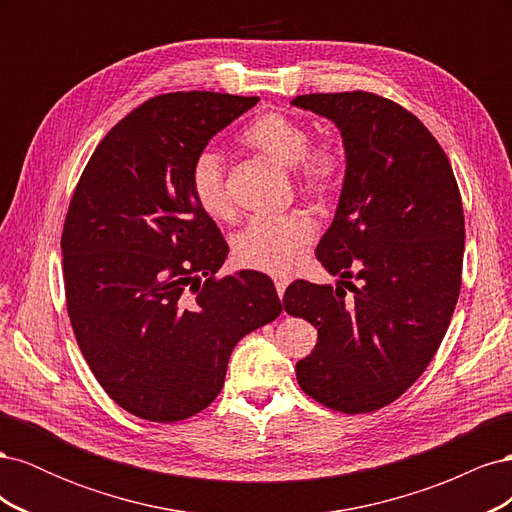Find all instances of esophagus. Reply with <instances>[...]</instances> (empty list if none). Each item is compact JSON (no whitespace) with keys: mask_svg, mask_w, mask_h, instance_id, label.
<instances>
[{"mask_svg":"<svg viewBox=\"0 0 512 512\" xmlns=\"http://www.w3.org/2000/svg\"><path fill=\"white\" fill-rule=\"evenodd\" d=\"M273 282H275V290H277V294H280V299L284 297V292H286V288H288V284H290V277H286V275H275L273 277Z\"/></svg>","mask_w":512,"mask_h":512,"instance_id":"obj_1","label":"esophagus"}]
</instances>
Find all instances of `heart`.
<instances>
[{"label": "heart", "mask_w": 512, "mask_h": 512, "mask_svg": "<svg viewBox=\"0 0 512 512\" xmlns=\"http://www.w3.org/2000/svg\"><path fill=\"white\" fill-rule=\"evenodd\" d=\"M243 141L258 149L262 156L294 166L303 190L318 198L337 190L344 177V153L333 141L309 144V132L303 123L284 113H262L243 132ZM190 188L198 207L215 220L232 215V196L226 185V166L220 151L211 147L196 153L190 166ZM316 237V224L305 213L284 218H258L235 239V256L241 265L267 271L288 273L299 265L309 243Z\"/></svg>", "instance_id": "b5f03b06"}]
</instances>
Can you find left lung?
I'll return each instance as SVG.
<instances>
[{
  "mask_svg": "<svg viewBox=\"0 0 512 512\" xmlns=\"http://www.w3.org/2000/svg\"><path fill=\"white\" fill-rule=\"evenodd\" d=\"M292 104L331 119L346 151L342 196L316 247L342 280H297L284 292L286 312L318 329L297 380L331 410L374 412L418 380L451 324L466 239L461 194L440 143L397 102L342 91Z\"/></svg>",
  "mask_w": 512,
  "mask_h": 512,
  "instance_id": "obj_1",
  "label": "left lung"
}]
</instances>
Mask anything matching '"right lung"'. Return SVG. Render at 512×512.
<instances>
[{
    "label": "right lung",
    "mask_w": 512,
    "mask_h": 512,
    "mask_svg": "<svg viewBox=\"0 0 512 512\" xmlns=\"http://www.w3.org/2000/svg\"><path fill=\"white\" fill-rule=\"evenodd\" d=\"M260 98L177 91L108 132L72 194L61 254L76 342L117 406L151 423L205 410L232 348L282 314L265 273L215 277L228 245L190 188L196 153Z\"/></svg>",
    "instance_id": "1"
}]
</instances>
